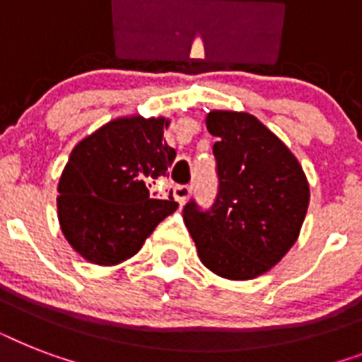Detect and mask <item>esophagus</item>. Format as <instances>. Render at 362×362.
Masks as SVG:
<instances>
[{
  "label": "esophagus",
  "instance_id": "esophagus-1",
  "mask_svg": "<svg viewBox=\"0 0 362 362\" xmlns=\"http://www.w3.org/2000/svg\"><path fill=\"white\" fill-rule=\"evenodd\" d=\"M173 193H175L176 201H178V203H180V204H184L187 201V199H189V195H192V187L180 184V186H175Z\"/></svg>",
  "mask_w": 362,
  "mask_h": 362
}]
</instances>
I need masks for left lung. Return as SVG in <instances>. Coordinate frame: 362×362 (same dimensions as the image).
<instances>
[{"label": "left lung", "mask_w": 362, "mask_h": 362, "mask_svg": "<svg viewBox=\"0 0 362 362\" xmlns=\"http://www.w3.org/2000/svg\"><path fill=\"white\" fill-rule=\"evenodd\" d=\"M206 127L218 193L210 209L184 206V223L206 269L229 280L264 274L295 244L310 189L289 148L252 115L212 110Z\"/></svg>", "instance_id": "8db88e82"}]
</instances>
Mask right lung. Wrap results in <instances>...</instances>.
<instances>
[{
    "instance_id": "add662e5",
    "label": "right lung",
    "mask_w": 362,
    "mask_h": 362,
    "mask_svg": "<svg viewBox=\"0 0 362 362\" xmlns=\"http://www.w3.org/2000/svg\"><path fill=\"white\" fill-rule=\"evenodd\" d=\"M165 118H118L73 148L58 186L62 231L82 257L116 264L135 255L159 221L178 209L153 187L176 158Z\"/></svg>"
}]
</instances>
